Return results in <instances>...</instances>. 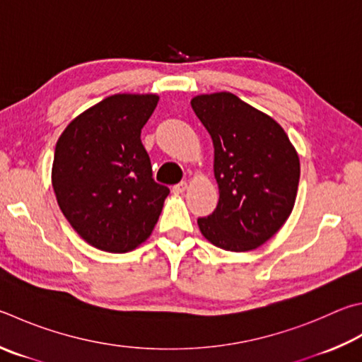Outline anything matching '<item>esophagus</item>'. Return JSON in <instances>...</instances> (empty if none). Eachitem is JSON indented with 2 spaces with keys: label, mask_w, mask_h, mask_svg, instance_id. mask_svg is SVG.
<instances>
[{
  "label": "esophagus",
  "mask_w": 362,
  "mask_h": 362,
  "mask_svg": "<svg viewBox=\"0 0 362 362\" xmlns=\"http://www.w3.org/2000/svg\"><path fill=\"white\" fill-rule=\"evenodd\" d=\"M187 188H188V183H187V182H180V183H177V185H174V187H173V193H175V194H182L183 192H185Z\"/></svg>",
  "instance_id": "34e87169"
}]
</instances>
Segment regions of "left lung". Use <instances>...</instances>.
<instances>
[{
	"instance_id": "8db88e82",
	"label": "left lung",
	"mask_w": 362,
	"mask_h": 362,
	"mask_svg": "<svg viewBox=\"0 0 362 362\" xmlns=\"http://www.w3.org/2000/svg\"><path fill=\"white\" fill-rule=\"evenodd\" d=\"M192 107L212 137L220 192L214 214L198 218L201 233L228 252L258 248L293 212L299 155L272 117L229 91L194 96Z\"/></svg>"
}]
</instances>
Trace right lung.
Instances as JSON below:
<instances>
[{
  "instance_id": "right-lung-1",
  "label": "right lung",
  "mask_w": 362,
  "mask_h": 362,
  "mask_svg": "<svg viewBox=\"0 0 362 362\" xmlns=\"http://www.w3.org/2000/svg\"><path fill=\"white\" fill-rule=\"evenodd\" d=\"M160 96L117 93L77 115L58 137L52 187L74 231L98 250L127 253L152 234L169 188L156 183L141 129Z\"/></svg>"
}]
</instances>
